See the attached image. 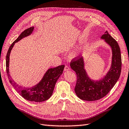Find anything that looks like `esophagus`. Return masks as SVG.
Wrapping results in <instances>:
<instances>
[{
  "instance_id": "34e87169",
  "label": "esophagus",
  "mask_w": 129,
  "mask_h": 129,
  "mask_svg": "<svg viewBox=\"0 0 129 129\" xmlns=\"http://www.w3.org/2000/svg\"><path fill=\"white\" fill-rule=\"evenodd\" d=\"M69 69H70V68H69V67H68V66H66L64 68V71L65 72H66V71H69Z\"/></svg>"
}]
</instances>
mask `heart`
Masks as SVG:
<instances>
[{"label":"heart","mask_w":129,"mask_h":129,"mask_svg":"<svg viewBox=\"0 0 129 129\" xmlns=\"http://www.w3.org/2000/svg\"><path fill=\"white\" fill-rule=\"evenodd\" d=\"M79 50H76V51H75V52H73L72 55V56L73 57H75V56H76L78 55V54H79Z\"/></svg>","instance_id":"b5f03b06"}]
</instances>
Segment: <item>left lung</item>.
<instances>
[{
  "label": "left lung",
  "instance_id": "obj_1",
  "mask_svg": "<svg viewBox=\"0 0 129 129\" xmlns=\"http://www.w3.org/2000/svg\"><path fill=\"white\" fill-rule=\"evenodd\" d=\"M101 39L110 47L112 50L111 64L109 71L99 80L91 79L84 68L83 56L74 58L71 67L77 75L75 92L78 97L87 101L99 100L106 96L119 79L122 67L120 50L117 42L106 30Z\"/></svg>",
  "mask_w": 129,
  "mask_h": 129
}]
</instances>
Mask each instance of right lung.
<instances>
[{
  "mask_svg": "<svg viewBox=\"0 0 129 129\" xmlns=\"http://www.w3.org/2000/svg\"><path fill=\"white\" fill-rule=\"evenodd\" d=\"M33 29L34 27L25 29L10 46L6 55V72L10 83L22 97L32 102H41L47 100L52 95L56 81L63 73L64 65L48 69L39 82L30 88L23 87L17 84L11 77L9 71L10 55L14 44L22 38L30 36L32 33Z\"/></svg>",
  "mask_w": 129,
  "mask_h": 129,
  "instance_id": "1",
  "label": "right lung"
}]
</instances>
